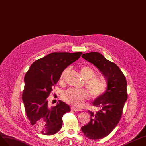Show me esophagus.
<instances>
[{"instance_id":"obj_1","label":"esophagus","mask_w":146,"mask_h":146,"mask_svg":"<svg viewBox=\"0 0 146 146\" xmlns=\"http://www.w3.org/2000/svg\"><path fill=\"white\" fill-rule=\"evenodd\" d=\"M71 109H72V111H75V112H77V111H81V110H80V109H78V108H71Z\"/></svg>"}]
</instances>
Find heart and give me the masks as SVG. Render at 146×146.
Returning a JSON list of instances; mask_svg holds the SVG:
<instances>
[{"instance_id":"obj_1","label":"heart","mask_w":146,"mask_h":146,"mask_svg":"<svg viewBox=\"0 0 146 146\" xmlns=\"http://www.w3.org/2000/svg\"><path fill=\"white\" fill-rule=\"evenodd\" d=\"M68 69L66 68L62 72L60 80H63ZM81 77L85 81V86L88 90L90 95L94 98L101 97L108 89V83L105 78L95 77L96 73L93 68L89 66H84L80 70ZM89 96V93L84 89H68L62 94V98L66 103L75 107H80L84 101Z\"/></svg>"}]
</instances>
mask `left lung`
<instances>
[{"label": "left lung", "mask_w": 146, "mask_h": 146, "mask_svg": "<svg viewBox=\"0 0 146 146\" xmlns=\"http://www.w3.org/2000/svg\"><path fill=\"white\" fill-rule=\"evenodd\" d=\"M82 57L96 66L108 82L106 92L92 103L100 110L97 112L89 111L90 122L81 127L83 133L89 139H102L110 134L121 119L127 100V80L119 66L107 60L102 54L86 53Z\"/></svg>", "instance_id": "1"}]
</instances>
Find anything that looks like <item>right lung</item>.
Wrapping results in <instances>:
<instances>
[{"label": "right lung", "instance_id": "right-lung-1", "mask_svg": "<svg viewBox=\"0 0 146 146\" xmlns=\"http://www.w3.org/2000/svg\"><path fill=\"white\" fill-rule=\"evenodd\" d=\"M81 52H52L33 63L24 76L22 99L28 119L36 130L44 135H52L62 126V117L70 111V106L59 100L49 108L47 98L62 72L77 60Z\"/></svg>", "mask_w": 146, "mask_h": 146}]
</instances>
